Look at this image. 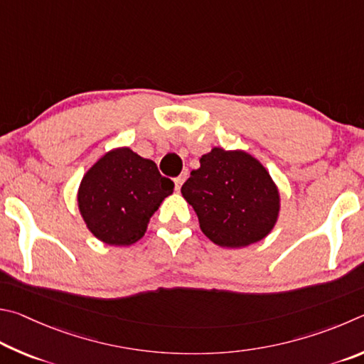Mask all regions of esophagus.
<instances>
[{"label":"esophagus","instance_id":"1","mask_svg":"<svg viewBox=\"0 0 364 364\" xmlns=\"http://www.w3.org/2000/svg\"><path fill=\"white\" fill-rule=\"evenodd\" d=\"M187 177H188L187 172H182L181 176H178V177H176V178H174V186H176V190H181V187L183 186V182L187 181Z\"/></svg>","mask_w":364,"mask_h":364}]
</instances>
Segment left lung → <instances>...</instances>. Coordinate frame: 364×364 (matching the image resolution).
I'll use <instances>...</instances> for the list:
<instances>
[{"label": "left lung", "mask_w": 364, "mask_h": 364, "mask_svg": "<svg viewBox=\"0 0 364 364\" xmlns=\"http://www.w3.org/2000/svg\"><path fill=\"white\" fill-rule=\"evenodd\" d=\"M182 196L198 215L200 228L214 245L246 247L277 225L282 196L265 166L243 150L220 146L200 158Z\"/></svg>", "instance_id": "1"}]
</instances>
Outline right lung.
<instances>
[{
	"instance_id": "1",
	"label": "right lung",
	"mask_w": 364,
	"mask_h": 364,
	"mask_svg": "<svg viewBox=\"0 0 364 364\" xmlns=\"http://www.w3.org/2000/svg\"><path fill=\"white\" fill-rule=\"evenodd\" d=\"M174 183L151 159L129 146L104 153L82 176L76 201L82 220L108 246H131L144 237L151 215Z\"/></svg>"
}]
</instances>
